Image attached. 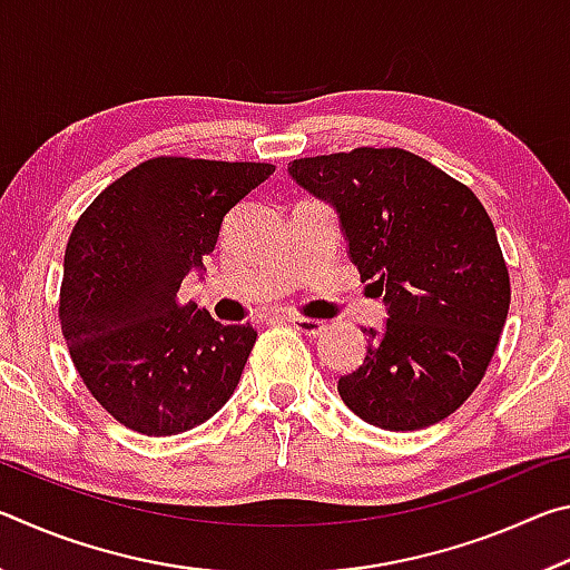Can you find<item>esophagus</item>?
<instances>
[{
  "mask_svg": "<svg viewBox=\"0 0 570 570\" xmlns=\"http://www.w3.org/2000/svg\"><path fill=\"white\" fill-rule=\"evenodd\" d=\"M286 322H292L294 330H298V332L306 334V336H320V334L326 330L324 322H320V320H308V316H288Z\"/></svg>",
  "mask_w": 570,
  "mask_h": 570,
  "instance_id": "obj_1",
  "label": "esophagus"
}]
</instances>
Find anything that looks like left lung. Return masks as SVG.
Segmentation results:
<instances>
[{
	"mask_svg": "<svg viewBox=\"0 0 570 570\" xmlns=\"http://www.w3.org/2000/svg\"><path fill=\"white\" fill-rule=\"evenodd\" d=\"M336 208L362 282L387 304L340 394L374 428H430L465 402L493 360L510 306L495 226L475 193L402 148H354L288 163Z\"/></svg>",
	"mask_w": 570,
	"mask_h": 570,
	"instance_id": "8db88e82",
	"label": "left lung"
}]
</instances>
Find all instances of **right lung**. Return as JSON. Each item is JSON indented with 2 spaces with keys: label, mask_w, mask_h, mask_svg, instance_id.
Segmentation results:
<instances>
[{
  "label": "right lung",
  "mask_w": 570,
  "mask_h": 570,
  "mask_svg": "<svg viewBox=\"0 0 570 570\" xmlns=\"http://www.w3.org/2000/svg\"><path fill=\"white\" fill-rule=\"evenodd\" d=\"M274 170L158 156L77 218L65 248L62 334L85 387L125 428L178 435L234 394L256 330L220 324L178 292L214 254L224 216Z\"/></svg>",
  "instance_id": "1"
}]
</instances>
